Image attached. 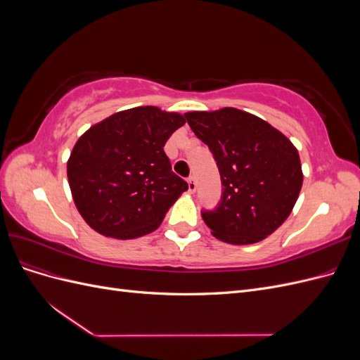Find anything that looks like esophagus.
Instances as JSON below:
<instances>
[{
	"label": "esophagus",
	"mask_w": 360,
	"mask_h": 360,
	"mask_svg": "<svg viewBox=\"0 0 360 360\" xmlns=\"http://www.w3.org/2000/svg\"><path fill=\"white\" fill-rule=\"evenodd\" d=\"M188 186H189V192L193 193L197 191V181H195V177H189L188 179Z\"/></svg>",
	"instance_id": "esophagus-1"
}]
</instances>
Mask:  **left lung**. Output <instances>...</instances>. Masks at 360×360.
Segmentation results:
<instances>
[{
    "instance_id": "obj_1",
    "label": "left lung",
    "mask_w": 360,
    "mask_h": 360,
    "mask_svg": "<svg viewBox=\"0 0 360 360\" xmlns=\"http://www.w3.org/2000/svg\"><path fill=\"white\" fill-rule=\"evenodd\" d=\"M184 118L209 146L221 174V202L201 213L212 234L225 243L250 245L276 231L302 189L297 148L264 120L236 108Z\"/></svg>"
}]
</instances>
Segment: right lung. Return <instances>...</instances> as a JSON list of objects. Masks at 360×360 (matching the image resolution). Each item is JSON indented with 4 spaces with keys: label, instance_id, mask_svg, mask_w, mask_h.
I'll use <instances>...</instances> for the list:
<instances>
[{
    "label": "right lung",
    "instance_id": "1",
    "mask_svg": "<svg viewBox=\"0 0 360 360\" xmlns=\"http://www.w3.org/2000/svg\"><path fill=\"white\" fill-rule=\"evenodd\" d=\"M186 120L156 106L120 111L91 126L76 141L68 179L76 209L94 231L136 238L162 224L188 191L163 151Z\"/></svg>",
    "mask_w": 360,
    "mask_h": 360
}]
</instances>
